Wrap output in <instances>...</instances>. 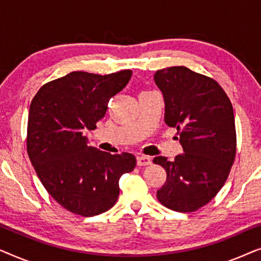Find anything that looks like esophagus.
<instances>
[{
  "label": "esophagus",
  "mask_w": 261,
  "mask_h": 261,
  "mask_svg": "<svg viewBox=\"0 0 261 261\" xmlns=\"http://www.w3.org/2000/svg\"><path fill=\"white\" fill-rule=\"evenodd\" d=\"M137 163L139 166H148L152 164V159L147 155H138Z\"/></svg>",
  "instance_id": "1"
}]
</instances>
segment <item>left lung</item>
Returning <instances> with one entry per match:
<instances>
[{"label":"left lung","mask_w":261,"mask_h":261,"mask_svg":"<svg viewBox=\"0 0 261 261\" xmlns=\"http://www.w3.org/2000/svg\"><path fill=\"white\" fill-rule=\"evenodd\" d=\"M165 101V122L177 128L184 153L153 163L166 171L156 198L174 212H195L215 197L226 183L237 153L233 106L213 78L185 66L156 71Z\"/></svg>","instance_id":"left-lung-1"}]
</instances>
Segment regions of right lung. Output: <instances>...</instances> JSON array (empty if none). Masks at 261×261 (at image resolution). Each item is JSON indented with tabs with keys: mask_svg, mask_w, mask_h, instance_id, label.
<instances>
[{
	"mask_svg": "<svg viewBox=\"0 0 261 261\" xmlns=\"http://www.w3.org/2000/svg\"><path fill=\"white\" fill-rule=\"evenodd\" d=\"M130 77V70L105 76L74 71L42 85L31 102L28 156L48 194L77 215L94 216L112 208L121 176L137 165L130 153L99 151L84 135L95 129L109 99Z\"/></svg>",
	"mask_w": 261,
	"mask_h": 261,
	"instance_id": "1",
	"label": "right lung"
}]
</instances>
